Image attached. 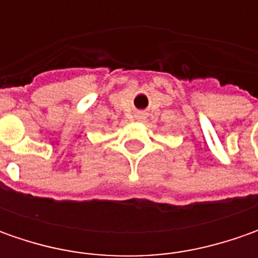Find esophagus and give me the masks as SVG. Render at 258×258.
I'll list each match as a JSON object with an SVG mask.
<instances>
[{
  "label": "esophagus",
  "instance_id": "obj_1",
  "mask_svg": "<svg viewBox=\"0 0 258 258\" xmlns=\"http://www.w3.org/2000/svg\"><path fill=\"white\" fill-rule=\"evenodd\" d=\"M136 119H138V120H142V119H145L144 112H138V113H136Z\"/></svg>",
  "mask_w": 258,
  "mask_h": 258
}]
</instances>
